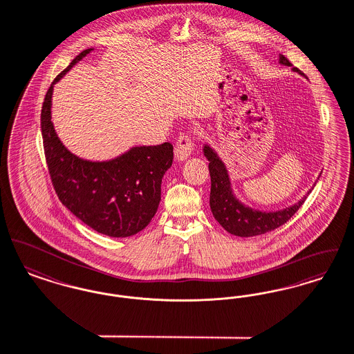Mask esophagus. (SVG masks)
Returning a JSON list of instances; mask_svg holds the SVG:
<instances>
[{"instance_id": "obj_1", "label": "esophagus", "mask_w": 354, "mask_h": 354, "mask_svg": "<svg viewBox=\"0 0 354 354\" xmlns=\"http://www.w3.org/2000/svg\"><path fill=\"white\" fill-rule=\"evenodd\" d=\"M193 150H194V144H193L192 137H189V136H180L178 140H177L176 148H174L176 158L178 161H184L193 153Z\"/></svg>"}]
</instances>
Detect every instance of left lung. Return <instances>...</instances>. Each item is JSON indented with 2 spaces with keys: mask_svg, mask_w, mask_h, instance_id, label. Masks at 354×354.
I'll list each match as a JSON object with an SVG mask.
<instances>
[{
  "mask_svg": "<svg viewBox=\"0 0 354 354\" xmlns=\"http://www.w3.org/2000/svg\"><path fill=\"white\" fill-rule=\"evenodd\" d=\"M279 64L285 66L292 65L289 59L282 55H279ZM293 72L301 75V71H298L297 68H293ZM204 154L209 161L212 181L209 200L210 209L214 218L230 234L239 237H253L277 229L288 220H290V217L305 203L308 194L312 192L310 189L306 196H304L298 203L277 212H261L252 209L242 204L234 196L227 170L218 154L207 144L204 147Z\"/></svg>",
  "mask_w": 354,
  "mask_h": 354,
  "instance_id": "8db88e82",
  "label": "left lung"
}]
</instances>
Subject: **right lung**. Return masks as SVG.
I'll return each mask as SVG.
<instances>
[{
  "mask_svg": "<svg viewBox=\"0 0 354 354\" xmlns=\"http://www.w3.org/2000/svg\"><path fill=\"white\" fill-rule=\"evenodd\" d=\"M92 50L75 57L46 92L41 111L44 151L59 201L95 232L129 237L145 229L157 212L162 177L173 162V145L134 147L102 162L82 160L64 147L52 122L53 86Z\"/></svg>",
  "mask_w": 354,
  "mask_h": 354,
  "instance_id": "add662e5",
  "label": "right lung"
}]
</instances>
